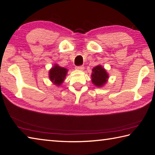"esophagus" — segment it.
I'll use <instances>...</instances> for the list:
<instances>
[{"label":"esophagus","instance_id":"esophagus-1","mask_svg":"<svg viewBox=\"0 0 155 155\" xmlns=\"http://www.w3.org/2000/svg\"><path fill=\"white\" fill-rule=\"evenodd\" d=\"M76 69L79 70H83L84 69V67H83V65H79V66L76 67Z\"/></svg>","mask_w":155,"mask_h":155}]
</instances>
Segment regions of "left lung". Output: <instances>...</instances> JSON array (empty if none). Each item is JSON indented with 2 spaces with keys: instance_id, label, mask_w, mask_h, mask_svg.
Returning a JSON list of instances; mask_svg holds the SVG:
<instances>
[{
  "instance_id": "1",
  "label": "left lung",
  "mask_w": 155,
  "mask_h": 155,
  "mask_svg": "<svg viewBox=\"0 0 155 155\" xmlns=\"http://www.w3.org/2000/svg\"><path fill=\"white\" fill-rule=\"evenodd\" d=\"M92 71L91 81L94 85L97 87H101L104 85L107 81V78H109L106 70L101 65H98L94 68Z\"/></svg>"
}]
</instances>
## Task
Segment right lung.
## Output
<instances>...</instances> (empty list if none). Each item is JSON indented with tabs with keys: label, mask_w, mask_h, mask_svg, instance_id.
<instances>
[{
	"label": "right lung",
	"mask_w": 155,
	"mask_h": 155,
	"mask_svg": "<svg viewBox=\"0 0 155 155\" xmlns=\"http://www.w3.org/2000/svg\"><path fill=\"white\" fill-rule=\"evenodd\" d=\"M68 70L64 68L55 65L50 70L49 77L52 83L57 85H60L64 81V78L66 76Z\"/></svg>",
	"instance_id": "add662e5"
}]
</instances>
